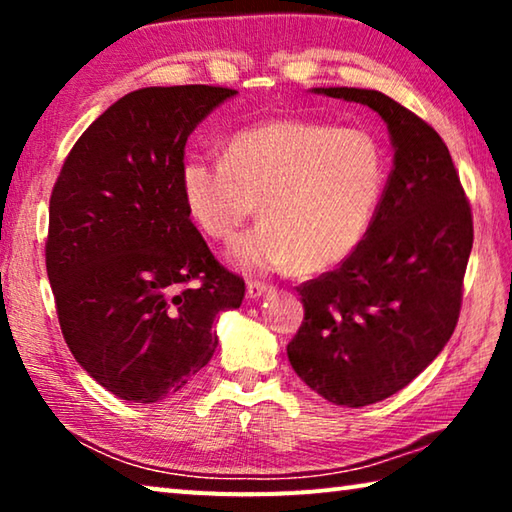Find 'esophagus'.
<instances>
[{
    "mask_svg": "<svg viewBox=\"0 0 512 512\" xmlns=\"http://www.w3.org/2000/svg\"><path fill=\"white\" fill-rule=\"evenodd\" d=\"M268 291H271V287H268V284H264V282L250 280V282L246 284V296H248L250 300H259L262 296H266Z\"/></svg>",
    "mask_w": 512,
    "mask_h": 512,
    "instance_id": "esophagus-1",
    "label": "esophagus"
}]
</instances>
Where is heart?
I'll use <instances>...</instances> for the list:
<instances>
[{"instance_id":"obj_1","label":"heart","mask_w":512,"mask_h":512,"mask_svg":"<svg viewBox=\"0 0 512 512\" xmlns=\"http://www.w3.org/2000/svg\"><path fill=\"white\" fill-rule=\"evenodd\" d=\"M187 216L203 235L228 241L241 271L293 266L320 273L345 262L366 239L386 187V160L375 137L309 119H273L241 128L223 160L189 155L178 171Z\"/></svg>"}]
</instances>
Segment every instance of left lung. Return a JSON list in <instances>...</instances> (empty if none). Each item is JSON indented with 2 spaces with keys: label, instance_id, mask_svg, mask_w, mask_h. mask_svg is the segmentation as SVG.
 Instances as JSON below:
<instances>
[{
  "label": "left lung",
  "instance_id": "1",
  "mask_svg": "<svg viewBox=\"0 0 512 512\" xmlns=\"http://www.w3.org/2000/svg\"><path fill=\"white\" fill-rule=\"evenodd\" d=\"M311 92L375 110L395 149L366 239L336 271L298 287L305 320L287 345L311 391L359 409L411 384L454 334L472 210L452 155L427 121L377 90Z\"/></svg>",
  "mask_w": 512,
  "mask_h": 512
}]
</instances>
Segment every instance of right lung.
Instances as JSON below:
<instances>
[{"label":"right lung","instance_id":"right-lung-1","mask_svg":"<svg viewBox=\"0 0 512 512\" xmlns=\"http://www.w3.org/2000/svg\"><path fill=\"white\" fill-rule=\"evenodd\" d=\"M212 85L135 90L103 112L60 169L49 201L47 275L67 348L126 402L176 395L216 350L214 318L244 280L187 216V137L235 97Z\"/></svg>","mask_w":512,"mask_h":512}]
</instances>
